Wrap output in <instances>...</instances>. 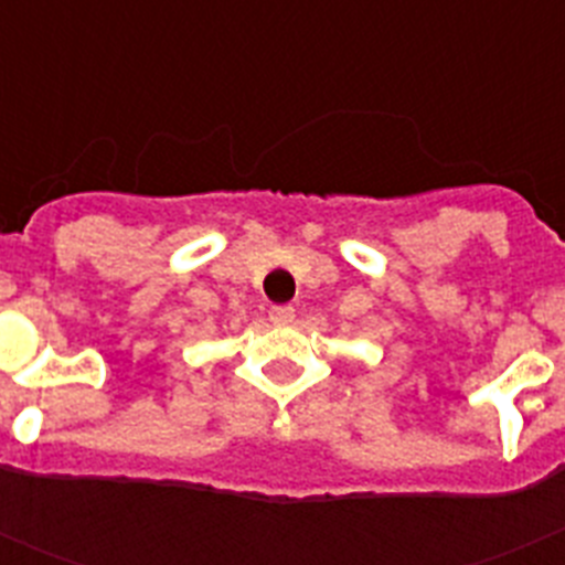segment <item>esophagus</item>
<instances>
[{"label": "esophagus", "instance_id": "esophagus-1", "mask_svg": "<svg viewBox=\"0 0 565 565\" xmlns=\"http://www.w3.org/2000/svg\"><path fill=\"white\" fill-rule=\"evenodd\" d=\"M268 319H271L274 326H291L294 322V308L291 306H277L268 311Z\"/></svg>", "mask_w": 565, "mask_h": 565}]
</instances>
